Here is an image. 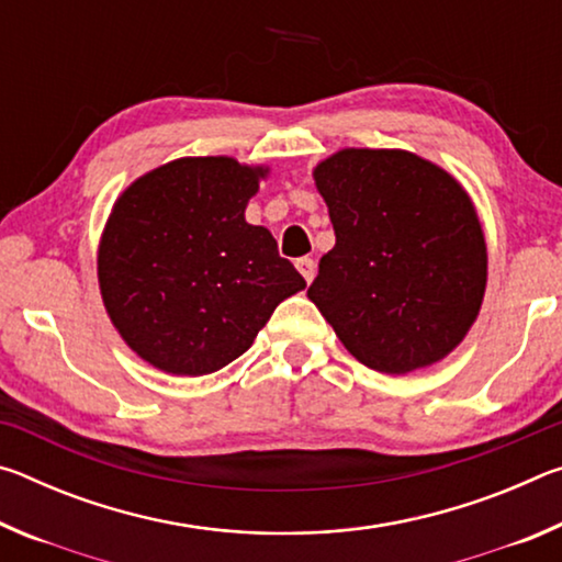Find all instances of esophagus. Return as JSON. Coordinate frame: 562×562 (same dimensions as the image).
Returning a JSON list of instances; mask_svg holds the SVG:
<instances>
[{
  "mask_svg": "<svg viewBox=\"0 0 562 562\" xmlns=\"http://www.w3.org/2000/svg\"><path fill=\"white\" fill-rule=\"evenodd\" d=\"M297 270L302 272L304 280L312 282V280H315V274H317V265H315V260H312V258H300L297 260Z\"/></svg>",
  "mask_w": 562,
  "mask_h": 562,
  "instance_id": "1",
  "label": "esophagus"
}]
</instances>
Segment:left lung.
Returning a JSON list of instances; mask_svg holds the SVG:
<instances>
[{
	"label": "left lung",
	"mask_w": 562,
	"mask_h": 562,
	"mask_svg": "<svg viewBox=\"0 0 562 562\" xmlns=\"http://www.w3.org/2000/svg\"><path fill=\"white\" fill-rule=\"evenodd\" d=\"M337 243L307 297L361 364L431 367L479 317L488 255L459 180L408 150L345 148L315 168Z\"/></svg>",
	"instance_id": "1"
}]
</instances>
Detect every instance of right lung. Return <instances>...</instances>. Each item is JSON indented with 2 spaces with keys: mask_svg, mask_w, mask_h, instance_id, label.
Wrapping results in <instances>:
<instances>
[{
  "mask_svg": "<svg viewBox=\"0 0 562 562\" xmlns=\"http://www.w3.org/2000/svg\"><path fill=\"white\" fill-rule=\"evenodd\" d=\"M268 168L178 158L123 190L99 245V288L123 341L160 372L231 364L304 278L245 221Z\"/></svg>",
  "mask_w": 562,
  "mask_h": 562,
  "instance_id": "1",
  "label": "right lung"
}]
</instances>
